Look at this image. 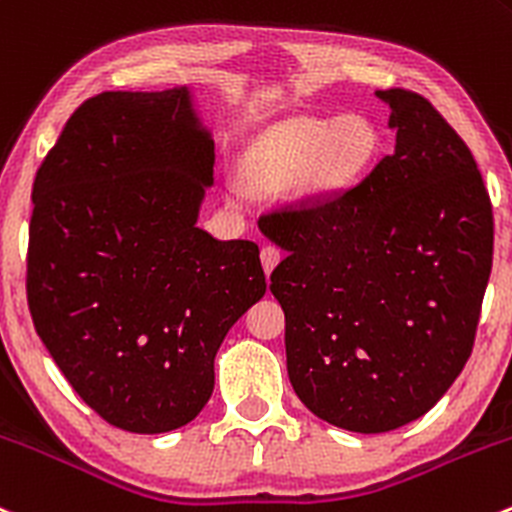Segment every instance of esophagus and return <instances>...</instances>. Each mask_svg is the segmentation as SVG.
<instances>
[{
	"mask_svg": "<svg viewBox=\"0 0 512 512\" xmlns=\"http://www.w3.org/2000/svg\"><path fill=\"white\" fill-rule=\"evenodd\" d=\"M260 257H262V267H265V274H270L274 267H277V262L282 260V252H279V247L265 245L262 247Z\"/></svg>",
	"mask_w": 512,
	"mask_h": 512,
	"instance_id": "obj_1",
	"label": "esophagus"
}]
</instances>
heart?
I'll list each match as a JSON object with an SVG mask.
<instances>
[{
    "label": "heart",
    "instance_id": "heart-1",
    "mask_svg": "<svg viewBox=\"0 0 512 512\" xmlns=\"http://www.w3.org/2000/svg\"><path fill=\"white\" fill-rule=\"evenodd\" d=\"M378 152V132L365 117L348 115L336 122L294 117L282 122L250 152L245 169L260 188L274 191L297 179L306 196L346 191L368 171Z\"/></svg>",
    "mask_w": 512,
    "mask_h": 512
}]
</instances>
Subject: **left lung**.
<instances>
[{"label": "left lung", "instance_id": "obj_1", "mask_svg": "<svg viewBox=\"0 0 512 512\" xmlns=\"http://www.w3.org/2000/svg\"><path fill=\"white\" fill-rule=\"evenodd\" d=\"M378 98L395 152L346 191L260 215L287 250L270 289L294 392L360 434L422 417L459 378L493 262L491 196L464 139L412 90Z\"/></svg>", "mask_w": 512, "mask_h": 512}]
</instances>
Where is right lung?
Returning a JSON list of instances; mask_svg holds the SVG:
<instances>
[{
  "label": "right lung",
  "mask_w": 512,
  "mask_h": 512,
  "mask_svg": "<svg viewBox=\"0 0 512 512\" xmlns=\"http://www.w3.org/2000/svg\"><path fill=\"white\" fill-rule=\"evenodd\" d=\"M215 144L186 88L85 100L36 171L26 301L112 427L161 434L213 392L230 326L265 294L260 247L196 228Z\"/></svg>",
  "instance_id": "add662e5"
}]
</instances>
